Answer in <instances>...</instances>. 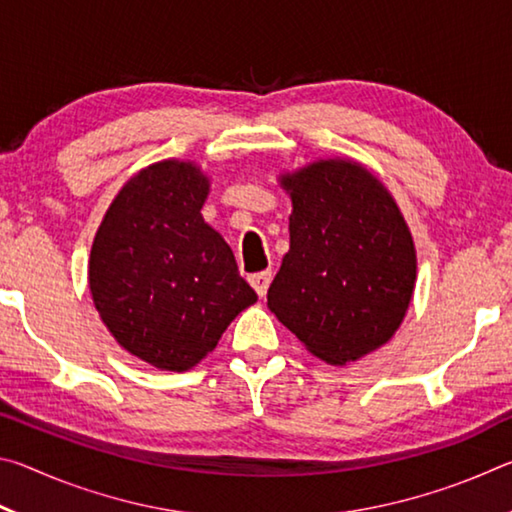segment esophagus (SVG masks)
<instances>
[{
  "label": "esophagus",
  "instance_id": "esophagus-1",
  "mask_svg": "<svg viewBox=\"0 0 512 512\" xmlns=\"http://www.w3.org/2000/svg\"><path fill=\"white\" fill-rule=\"evenodd\" d=\"M250 284H253V289L259 293V296H266L268 287H271V280H273V273L271 271H262V273H255L248 277Z\"/></svg>",
  "mask_w": 512,
  "mask_h": 512
}]
</instances>
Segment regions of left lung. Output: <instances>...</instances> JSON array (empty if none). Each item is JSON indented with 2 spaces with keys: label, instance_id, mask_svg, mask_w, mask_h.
I'll return each instance as SVG.
<instances>
[{
  "label": "left lung",
  "instance_id": "8db88e82",
  "mask_svg": "<svg viewBox=\"0 0 512 512\" xmlns=\"http://www.w3.org/2000/svg\"><path fill=\"white\" fill-rule=\"evenodd\" d=\"M291 248L268 309L334 366L384 345L409 309L415 248L393 196L350 160H320L282 178Z\"/></svg>",
  "mask_w": 512,
  "mask_h": 512
}]
</instances>
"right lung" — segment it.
Masks as SVG:
<instances>
[{
    "mask_svg": "<svg viewBox=\"0 0 512 512\" xmlns=\"http://www.w3.org/2000/svg\"><path fill=\"white\" fill-rule=\"evenodd\" d=\"M207 189L192 162L151 164L117 194L92 244L101 320L121 348L160 370L194 368L257 300L230 246L203 221Z\"/></svg>",
    "mask_w": 512,
    "mask_h": 512,
    "instance_id": "add662e5",
    "label": "right lung"
}]
</instances>
